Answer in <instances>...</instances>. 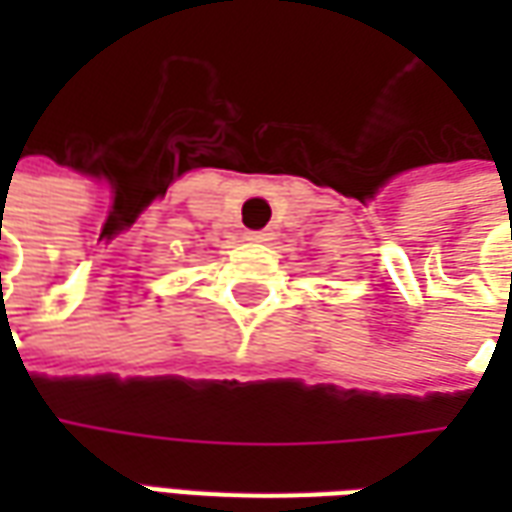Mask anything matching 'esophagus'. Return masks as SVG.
I'll list each match as a JSON object with an SVG mask.
<instances>
[{
  "label": "esophagus",
  "mask_w": 512,
  "mask_h": 512,
  "mask_svg": "<svg viewBox=\"0 0 512 512\" xmlns=\"http://www.w3.org/2000/svg\"><path fill=\"white\" fill-rule=\"evenodd\" d=\"M246 241H252V244H266V241H271V233H268V230H252V233H246Z\"/></svg>",
  "instance_id": "1"
}]
</instances>
